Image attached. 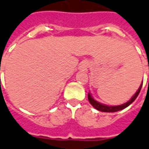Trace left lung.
<instances>
[{
	"label": "left lung",
	"mask_w": 149,
	"mask_h": 149,
	"mask_svg": "<svg viewBox=\"0 0 149 149\" xmlns=\"http://www.w3.org/2000/svg\"><path fill=\"white\" fill-rule=\"evenodd\" d=\"M142 84H143V83H141V85H140V86L139 87L138 91L136 92V94L134 95L132 97V99H131L128 102L123 103V104H121V105H119V106H108V105H105V104H103V103H99V102H97L96 100H94L93 98H92V96H91V95L90 93L88 94V100H89L90 103H91L95 109H97L98 111H104V112H115V111L123 110L124 108H126L127 107L129 106L131 103H133L134 100L136 99L137 96H138V95L140 93V90H141Z\"/></svg>",
	"instance_id": "8db88e82"
}]
</instances>
